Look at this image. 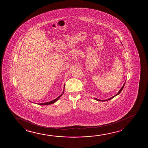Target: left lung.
Segmentation results:
<instances>
[{
	"label": "left lung",
	"instance_id": "obj_1",
	"mask_svg": "<svg viewBox=\"0 0 148 148\" xmlns=\"http://www.w3.org/2000/svg\"><path fill=\"white\" fill-rule=\"evenodd\" d=\"M125 82L124 83V84L122 86V87H121V89H120L119 91H118V92L116 95H114V96H113V97H111V98H110V99H106V100H101V99H97V98H95V100H97V101H109V100H110V99H113V97H116V95H118L121 92L122 90V89H123L124 86V85H125Z\"/></svg>",
	"mask_w": 148,
	"mask_h": 148
}]
</instances>
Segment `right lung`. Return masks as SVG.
I'll use <instances>...</instances> for the list:
<instances>
[{"mask_svg":"<svg viewBox=\"0 0 148 148\" xmlns=\"http://www.w3.org/2000/svg\"><path fill=\"white\" fill-rule=\"evenodd\" d=\"M64 89L65 88H64V90H63V92L61 94V95L59 96L58 97L56 98V99H53V101H49V102H47V103H38V105H51V104H53V103H54L55 102H56V101L58 100V99H60V97H61L62 95H63V93L64 92Z\"/></svg>","mask_w":148,"mask_h":148,"instance_id":"add662e5","label":"right lung"}]
</instances>
